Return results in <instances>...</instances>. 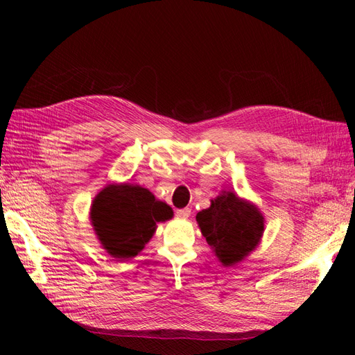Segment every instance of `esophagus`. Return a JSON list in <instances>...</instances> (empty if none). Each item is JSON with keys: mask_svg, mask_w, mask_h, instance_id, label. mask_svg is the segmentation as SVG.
I'll use <instances>...</instances> for the list:
<instances>
[{"mask_svg": "<svg viewBox=\"0 0 355 355\" xmlns=\"http://www.w3.org/2000/svg\"><path fill=\"white\" fill-rule=\"evenodd\" d=\"M176 214L179 218H182V219H188L189 216H191V209H180V210H178L176 211Z\"/></svg>", "mask_w": 355, "mask_h": 355, "instance_id": "34e87169", "label": "esophagus"}]
</instances>
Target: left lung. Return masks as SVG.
Listing matches in <instances>:
<instances>
[{"instance_id": "8db88e82", "label": "left lung", "mask_w": 355, "mask_h": 355, "mask_svg": "<svg viewBox=\"0 0 355 355\" xmlns=\"http://www.w3.org/2000/svg\"><path fill=\"white\" fill-rule=\"evenodd\" d=\"M197 223L214 256L223 266L243 262L265 231V218L254 202L232 191H222L210 207L197 213Z\"/></svg>"}]
</instances>
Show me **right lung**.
Listing matches in <instances>:
<instances>
[{"label": "right lung", "instance_id": "right-lung-1", "mask_svg": "<svg viewBox=\"0 0 355 355\" xmlns=\"http://www.w3.org/2000/svg\"><path fill=\"white\" fill-rule=\"evenodd\" d=\"M173 218L167 202L133 184H111L93 198L90 222L101 245L115 259H132L145 249L157 223Z\"/></svg>", "mask_w": 355, "mask_h": 355}]
</instances>
